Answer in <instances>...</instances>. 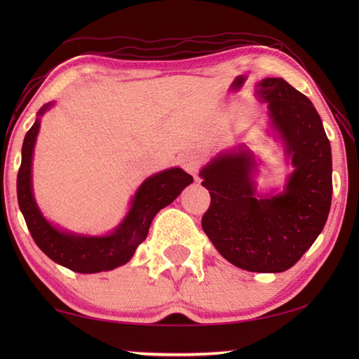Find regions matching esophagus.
Segmentation results:
<instances>
[{
    "mask_svg": "<svg viewBox=\"0 0 359 359\" xmlns=\"http://www.w3.org/2000/svg\"><path fill=\"white\" fill-rule=\"evenodd\" d=\"M180 163L187 172L196 175L197 171H199L202 160H201V156L196 154V152H185V154L180 157Z\"/></svg>",
    "mask_w": 359,
    "mask_h": 359,
    "instance_id": "obj_1",
    "label": "esophagus"
}]
</instances>
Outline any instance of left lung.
Wrapping results in <instances>:
<instances>
[{
  "mask_svg": "<svg viewBox=\"0 0 359 359\" xmlns=\"http://www.w3.org/2000/svg\"><path fill=\"white\" fill-rule=\"evenodd\" d=\"M256 97L269 104L271 126L294 171L284 191L261 196L251 151L220 152L199 174L211 196L202 228L228 262L247 271L280 273L299 261L327 222L332 149L313 103L284 79L261 80Z\"/></svg>",
  "mask_w": 359,
  "mask_h": 359,
  "instance_id": "obj_1",
  "label": "left lung"
}]
</instances>
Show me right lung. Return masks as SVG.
Segmentation results:
<instances>
[{
  "mask_svg": "<svg viewBox=\"0 0 359 359\" xmlns=\"http://www.w3.org/2000/svg\"><path fill=\"white\" fill-rule=\"evenodd\" d=\"M50 106L52 103H48L38 111V118L22 142L17 179L20 210L38 248L53 262L77 273L114 270L134 256L137 247L147 239L152 219L184 191V188L193 184V175L180 168H170L151 175L137 189L123 222L108 236H83L58 230L44 219L32 193L34 147L40 131V117Z\"/></svg>",
  "mask_w": 359,
  "mask_h": 359,
  "instance_id": "1",
  "label": "right lung"
}]
</instances>
